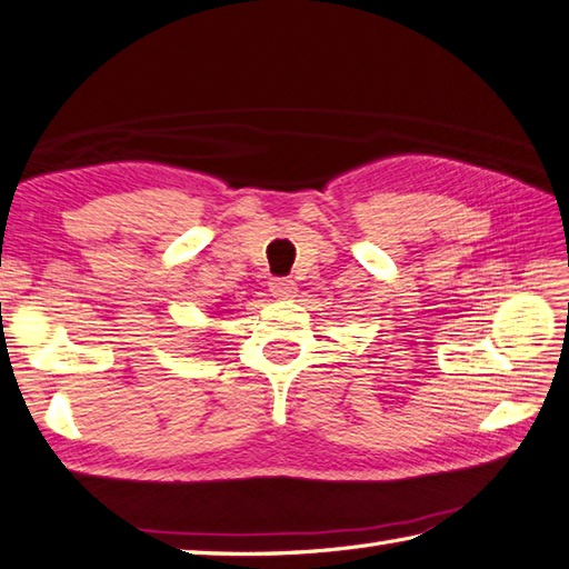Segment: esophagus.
Returning <instances> with one entry per match:
<instances>
[{"label":"esophagus","instance_id":"1","mask_svg":"<svg viewBox=\"0 0 569 569\" xmlns=\"http://www.w3.org/2000/svg\"><path fill=\"white\" fill-rule=\"evenodd\" d=\"M270 295L277 299H289L297 295V282L289 280V277H274L270 280Z\"/></svg>","mask_w":569,"mask_h":569}]
</instances>
